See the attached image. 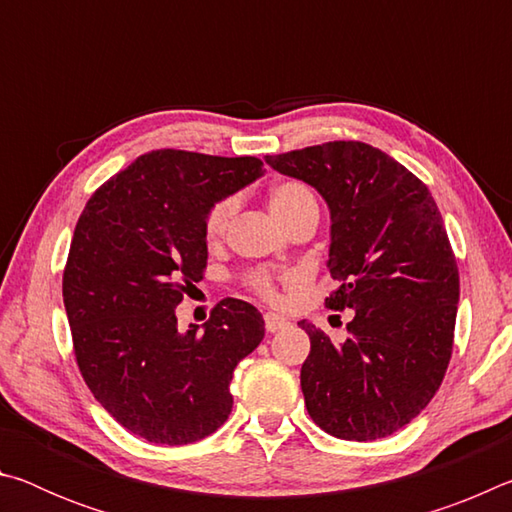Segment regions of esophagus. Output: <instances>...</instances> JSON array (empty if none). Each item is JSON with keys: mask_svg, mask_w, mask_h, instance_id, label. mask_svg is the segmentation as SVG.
<instances>
[{"mask_svg": "<svg viewBox=\"0 0 512 512\" xmlns=\"http://www.w3.org/2000/svg\"><path fill=\"white\" fill-rule=\"evenodd\" d=\"M264 323H266V332L275 334V332H280V329L287 327L289 320L282 318V316H277V314H271V311H268V314H264Z\"/></svg>", "mask_w": 512, "mask_h": 512, "instance_id": "1", "label": "esophagus"}]
</instances>
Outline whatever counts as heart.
Here are the masks:
<instances>
[{
  "mask_svg": "<svg viewBox=\"0 0 512 512\" xmlns=\"http://www.w3.org/2000/svg\"><path fill=\"white\" fill-rule=\"evenodd\" d=\"M268 205H271V212L275 214V219L282 225H287L302 212L318 210L316 194L311 192L305 183H300V180H282V183L273 185L271 194H268ZM235 212H237L235 196H225L210 207V212H207V216H205L207 241H219L225 235V230H228V225L232 221V216H235ZM248 284L257 293H262L264 298L275 296L273 280L268 273H253L248 277Z\"/></svg>",
  "mask_w": 512,
  "mask_h": 512,
  "instance_id": "1",
  "label": "heart"
}]
</instances>
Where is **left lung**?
<instances>
[{
	"mask_svg": "<svg viewBox=\"0 0 512 512\" xmlns=\"http://www.w3.org/2000/svg\"><path fill=\"white\" fill-rule=\"evenodd\" d=\"M329 207L325 302L352 309L336 343L300 320L311 350L300 386L320 429L343 440L386 438L409 424L443 384L452 357L458 268L427 185L363 142H327L266 155Z\"/></svg>",
	"mask_w": 512,
	"mask_h": 512,
	"instance_id": "obj_1",
	"label": "left lung"
}]
</instances>
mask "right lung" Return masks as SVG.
Returning <instances> with one entry per match:
<instances>
[{
	"label": "right lung",
	"mask_w": 512,
	"mask_h": 512,
	"mask_svg": "<svg viewBox=\"0 0 512 512\" xmlns=\"http://www.w3.org/2000/svg\"><path fill=\"white\" fill-rule=\"evenodd\" d=\"M262 160L144 153L101 185L76 223L63 300L85 384L155 445L210 436L232 411L237 363L264 339L250 302L225 298L198 329L176 307L203 280L210 207L262 176Z\"/></svg>",
	"instance_id": "add662e5"
}]
</instances>
